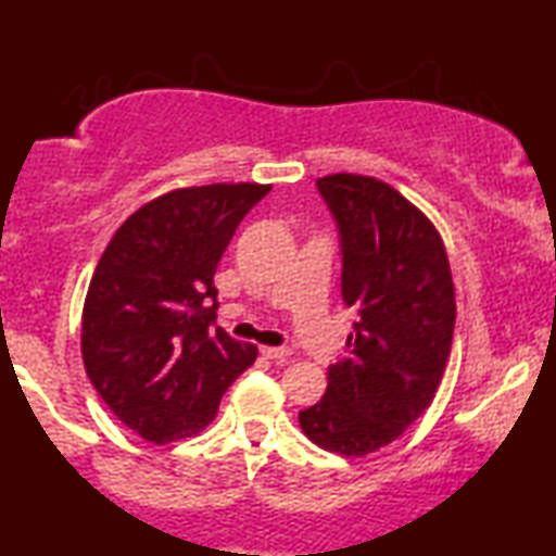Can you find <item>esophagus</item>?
<instances>
[{"mask_svg":"<svg viewBox=\"0 0 556 556\" xmlns=\"http://www.w3.org/2000/svg\"><path fill=\"white\" fill-rule=\"evenodd\" d=\"M261 354L265 359H273V362H286L288 356H291V352H288L286 346H263Z\"/></svg>","mask_w":556,"mask_h":556,"instance_id":"obj_1","label":"esophagus"}]
</instances>
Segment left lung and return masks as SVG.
Wrapping results in <instances>:
<instances>
[{"label": "left lung", "mask_w": 556, "mask_h": 556, "mask_svg": "<svg viewBox=\"0 0 556 556\" xmlns=\"http://www.w3.org/2000/svg\"><path fill=\"white\" fill-rule=\"evenodd\" d=\"M316 185L339 223L341 295L359 321L299 422L324 451L362 458L435 397L455 329L453 273L432 219L387 181L341 172Z\"/></svg>", "instance_id": "1"}]
</instances>
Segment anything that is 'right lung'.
I'll return each mask as SVG.
<instances>
[{
  "instance_id": "right-lung-1",
  "label": "right lung",
  "mask_w": 556,
  "mask_h": 556,
  "mask_svg": "<svg viewBox=\"0 0 556 556\" xmlns=\"http://www.w3.org/2000/svg\"><path fill=\"white\" fill-rule=\"evenodd\" d=\"M270 192L257 181L179 187L113 235L83 303V364L111 413L149 443L215 420L257 346L215 321V270L240 219Z\"/></svg>"
}]
</instances>
